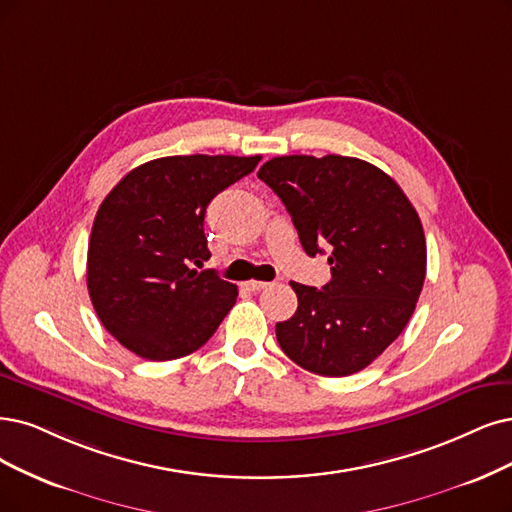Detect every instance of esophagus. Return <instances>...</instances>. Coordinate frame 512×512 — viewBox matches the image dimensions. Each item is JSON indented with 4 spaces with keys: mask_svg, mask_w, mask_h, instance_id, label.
Returning a JSON list of instances; mask_svg holds the SVG:
<instances>
[{
    "mask_svg": "<svg viewBox=\"0 0 512 512\" xmlns=\"http://www.w3.org/2000/svg\"><path fill=\"white\" fill-rule=\"evenodd\" d=\"M244 287L249 289V291H253V293H257V291H261V289H266L268 282H263V280H249Z\"/></svg>",
    "mask_w": 512,
    "mask_h": 512,
    "instance_id": "esophagus-1",
    "label": "esophagus"
}]
</instances>
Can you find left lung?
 I'll return each instance as SVG.
<instances>
[{"instance_id":"8db88e82","label":"left lung","mask_w":512,"mask_h":512,"mask_svg":"<svg viewBox=\"0 0 512 512\" xmlns=\"http://www.w3.org/2000/svg\"><path fill=\"white\" fill-rule=\"evenodd\" d=\"M257 177L287 206L304 251H331L323 289L291 282L299 306L276 325L282 352L325 377L365 369L401 335L424 287L413 204L384 170L348 156H280Z\"/></svg>"}]
</instances>
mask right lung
Listing matches in <instances>:
<instances>
[{"label":"right lung","instance_id":"1","mask_svg":"<svg viewBox=\"0 0 512 512\" xmlns=\"http://www.w3.org/2000/svg\"><path fill=\"white\" fill-rule=\"evenodd\" d=\"M261 156H168L145 162L111 189L92 223L88 293L103 327L147 361L204 346L232 310L236 285L213 270L206 206L253 173Z\"/></svg>","mask_w":512,"mask_h":512}]
</instances>
